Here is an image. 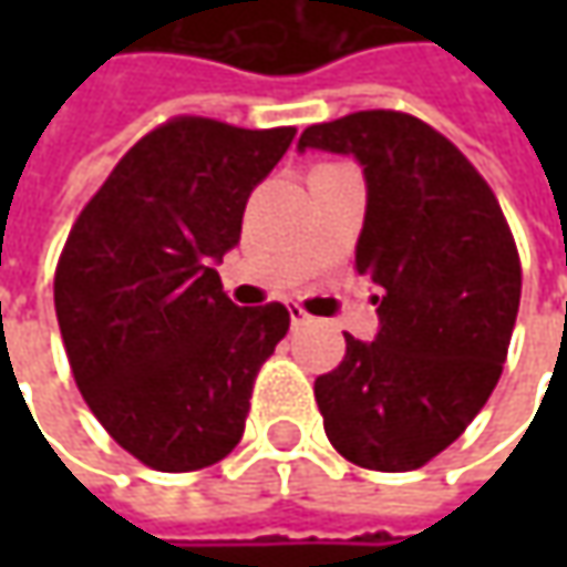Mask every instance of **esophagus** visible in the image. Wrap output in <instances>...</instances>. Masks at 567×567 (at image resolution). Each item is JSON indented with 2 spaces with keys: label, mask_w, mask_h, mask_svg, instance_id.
Here are the masks:
<instances>
[{
  "label": "esophagus",
  "mask_w": 567,
  "mask_h": 567,
  "mask_svg": "<svg viewBox=\"0 0 567 567\" xmlns=\"http://www.w3.org/2000/svg\"><path fill=\"white\" fill-rule=\"evenodd\" d=\"M290 309V321H293V328H299V324H306L309 321V312L299 306V302H293V306H287Z\"/></svg>",
  "instance_id": "obj_1"
}]
</instances>
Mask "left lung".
Instances as JSON below:
<instances>
[{
  "label": "left lung",
  "mask_w": 567,
  "mask_h": 567,
  "mask_svg": "<svg viewBox=\"0 0 567 567\" xmlns=\"http://www.w3.org/2000/svg\"><path fill=\"white\" fill-rule=\"evenodd\" d=\"M353 154L365 173L357 271L379 296V338H347L316 379L328 442L350 464H429L489 401L520 306V255L480 169L429 122L362 110L309 125L299 151Z\"/></svg>",
  "instance_id": "1"
}]
</instances>
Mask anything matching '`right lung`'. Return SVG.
Segmentation results:
<instances>
[{
  "label": "right lung",
  "mask_w": 567,
  "mask_h": 567,
  "mask_svg": "<svg viewBox=\"0 0 567 567\" xmlns=\"http://www.w3.org/2000/svg\"><path fill=\"white\" fill-rule=\"evenodd\" d=\"M293 125L173 116L81 207L55 265V318L78 391L110 439L161 473L224 461L251 384L290 331L280 302L236 306L210 265Z\"/></svg>",
  "instance_id": "1"
}]
</instances>
